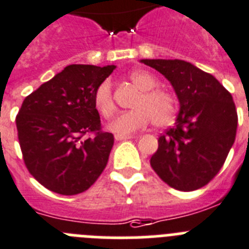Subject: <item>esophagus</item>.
I'll use <instances>...</instances> for the list:
<instances>
[{"label":"esophagus","instance_id":"esophagus-1","mask_svg":"<svg viewBox=\"0 0 249 249\" xmlns=\"http://www.w3.org/2000/svg\"><path fill=\"white\" fill-rule=\"evenodd\" d=\"M133 135H120L116 134L115 135V141H128V139H131Z\"/></svg>","mask_w":249,"mask_h":249}]
</instances>
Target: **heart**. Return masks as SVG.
<instances>
[{
  "label": "heart",
  "mask_w": 249,
  "mask_h": 249,
  "mask_svg": "<svg viewBox=\"0 0 249 249\" xmlns=\"http://www.w3.org/2000/svg\"><path fill=\"white\" fill-rule=\"evenodd\" d=\"M133 85L142 89L134 104V110L123 112L108 124V130L115 134L129 135L145 128L153 121L157 128H166L175 123L178 114L176 97L166 89H156L158 81L149 72L133 71L129 74ZM96 110L105 119H110L116 111L114 92L110 79L102 81L93 92Z\"/></svg>",
  "instance_id": "1"
}]
</instances>
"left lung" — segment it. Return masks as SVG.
I'll return each instance as SVG.
<instances>
[{
    "instance_id": "8db88e82",
    "label": "left lung",
    "mask_w": 249,
    "mask_h": 249,
    "mask_svg": "<svg viewBox=\"0 0 249 249\" xmlns=\"http://www.w3.org/2000/svg\"><path fill=\"white\" fill-rule=\"evenodd\" d=\"M162 73L176 91V125L158 138L150 166L162 181L179 191L208 185L235 141L238 115L231 92L212 74L179 59H143Z\"/></svg>"
}]
</instances>
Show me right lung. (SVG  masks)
<instances>
[{
    "label": "right lung",
    "mask_w": 249,
    "mask_h": 249,
    "mask_svg": "<svg viewBox=\"0 0 249 249\" xmlns=\"http://www.w3.org/2000/svg\"><path fill=\"white\" fill-rule=\"evenodd\" d=\"M114 70L72 64L22 102L16 116L22 158L31 176L50 191L81 194L105 170L114 135L102 130L93 92Z\"/></svg>",
    "instance_id": "right-lung-1"
}]
</instances>
